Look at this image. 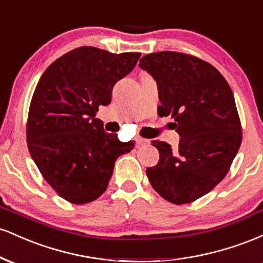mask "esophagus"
I'll return each instance as SVG.
<instances>
[{
  "instance_id": "1",
  "label": "esophagus",
  "mask_w": 263,
  "mask_h": 263,
  "mask_svg": "<svg viewBox=\"0 0 263 263\" xmlns=\"http://www.w3.org/2000/svg\"><path fill=\"white\" fill-rule=\"evenodd\" d=\"M136 143H137V146H143V144L149 143V141H148V140H146V138L136 137Z\"/></svg>"
}]
</instances>
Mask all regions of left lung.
<instances>
[{
    "label": "left lung",
    "mask_w": 263,
    "mask_h": 263,
    "mask_svg": "<svg viewBox=\"0 0 263 263\" xmlns=\"http://www.w3.org/2000/svg\"><path fill=\"white\" fill-rule=\"evenodd\" d=\"M140 68L158 85L159 116L174 119L179 146L153 141L159 162L146 170L151 185L174 204L208 194L224 179L242 140L234 93L216 68L178 52L144 55Z\"/></svg>",
    "instance_id": "left-lung-1"
}]
</instances>
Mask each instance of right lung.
Here are the masks:
<instances>
[{
	"instance_id": "add662e5",
	"label": "right lung",
	"mask_w": 263,
	"mask_h": 263,
	"mask_svg": "<svg viewBox=\"0 0 263 263\" xmlns=\"http://www.w3.org/2000/svg\"><path fill=\"white\" fill-rule=\"evenodd\" d=\"M141 53L114 54L95 47L70 50L52 63L35 86L27 121L29 153L47 183L63 199L86 204L108 185L117 157L135 141L121 142L95 119L111 102L114 85Z\"/></svg>"
}]
</instances>
